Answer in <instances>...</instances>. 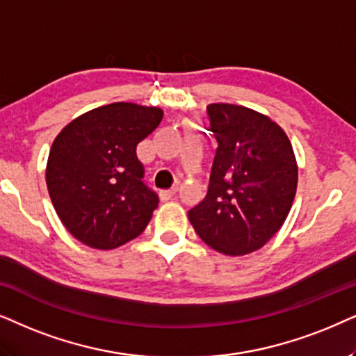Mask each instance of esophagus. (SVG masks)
Masks as SVG:
<instances>
[{"label": "esophagus", "instance_id": "obj_1", "mask_svg": "<svg viewBox=\"0 0 356 356\" xmlns=\"http://www.w3.org/2000/svg\"><path fill=\"white\" fill-rule=\"evenodd\" d=\"M177 191L179 188L177 187H172V188H169V191H163L159 193V197H161V200L163 202H168V200H170V198H172L175 193H177Z\"/></svg>", "mask_w": 356, "mask_h": 356}]
</instances>
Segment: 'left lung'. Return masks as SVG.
Segmentation results:
<instances>
[{
	"label": "left lung",
	"mask_w": 356,
	"mask_h": 356,
	"mask_svg": "<svg viewBox=\"0 0 356 356\" xmlns=\"http://www.w3.org/2000/svg\"><path fill=\"white\" fill-rule=\"evenodd\" d=\"M207 113L216 154L207 195L188 210V220L218 252H254L290 213L298 186L295 153L285 131L252 108L210 104Z\"/></svg>",
	"instance_id": "1"
}]
</instances>
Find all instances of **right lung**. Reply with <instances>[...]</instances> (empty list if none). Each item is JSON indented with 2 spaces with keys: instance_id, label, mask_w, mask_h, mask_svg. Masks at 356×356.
I'll list each match as a JSON object with an SVG mask.
<instances>
[{
  "instance_id": "right-lung-1",
  "label": "right lung",
  "mask_w": 356,
  "mask_h": 356,
  "mask_svg": "<svg viewBox=\"0 0 356 356\" xmlns=\"http://www.w3.org/2000/svg\"><path fill=\"white\" fill-rule=\"evenodd\" d=\"M163 120L158 107L115 102L83 113L51 145L47 188L66 229L92 249H115L145 231L159 203L143 182L136 145Z\"/></svg>"
}]
</instances>
